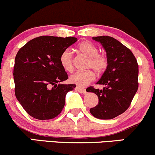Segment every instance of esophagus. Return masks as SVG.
Masks as SVG:
<instances>
[{
  "label": "esophagus",
  "instance_id": "esophagus-1",
  "mask_svg": "<svg viewBox=\"0 0 155 155\" xmlns=\"http://www.w3.org/2000/svg\"><path fill=\"white\" fill-rule=\"evenodd\" d=\"M75 90L79 92V93H81V94H86V89H84V88H80V87H76Z\"/></svg>",
  "mask_w": 155,
  "mask_h": 155
}]
</instances>
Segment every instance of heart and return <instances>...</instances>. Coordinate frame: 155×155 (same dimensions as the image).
<instances>
[{"instance_id":"b5f03b06","label":"heart","mask_w":155,"mask_h":155,"mask_svg":"<svg viewBox=\"0 0 155 155\" xmlns=\"http://www.w3.org/2000/svg\"><path fill=\"white\" fill-rule=\"evenodd\" d=\"M78 50L83 55L88 57L87 61V68H92L99 74L104 72L107 67V59L104 55L99 54L98 48L93 43L85 41L80 43ZM60 64L62 68L67 72L73 71L72 55L69 50H64L60 55ZM95 73L91 69L78 72L69 78V81L80 87H85L95 79Z\"/></svg>"}]
</instances>
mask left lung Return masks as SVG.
Masks as SVG:
<instances>
[{
	"instance_id": "1",
	"label": "left lung",
	"mask_w": 155,
	"mask_h": 155,
	"mask_svg": "<svg viewBox=\"0 0 155 155\" xmlns=\"http://www.w3.org/2000/svg\"><path fill=\"white\" fill-rule=\"evenodd\" d=\"M100 42L106 52L107 67L97 84L103 85L100 90L88 87L87 92L96 94L97 106L90 109L94 117L111 119L123 114L138 91V64L131 50L111 36L92 38Z\"/></svg>"
}]
</instances>
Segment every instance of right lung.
Segmentation results:
<instances>
[{"label": "right lung", "instance_id": "add662e5", "mask_svg": "<svg viewBox=\"0 0 155 155\" xmlns=\"http://www.w3.org/2000/svg\"><path fill=\"white\" fill-rule=\"evenodd\" d=\"M77 40L75 37L39 36L17 52L13 73L15 96L32 117L51 119L63 110L67 92L76 86L61 84L68 75L61 65L60 55Z\"/></svg>", "mask_w": 155, "mask_h": 155}]
</instances>
